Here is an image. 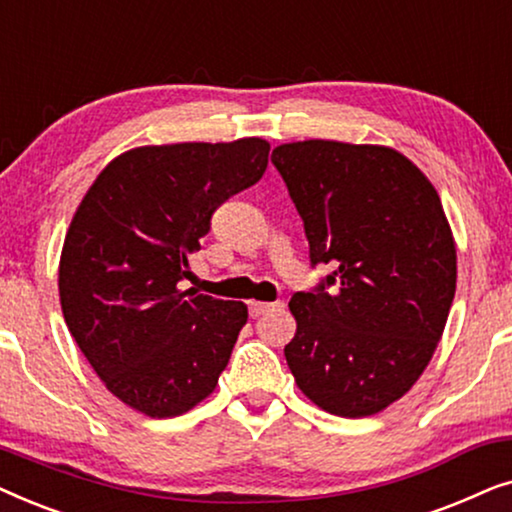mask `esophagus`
<instances>
[{
	"label": "esophagus",
	"mask_w": 512,
	"mask_h": 512,
	"mask_svg": "<svg viewBox=\"0 0 512 512\" xmlns=\"http://www.w3.org/2000/svg\"><path fill=\"white\" fill-rule=\"evenodd\" d=\"M277 307H282V303H261V300H251L249 303V314L251 317H261V314L270 312V310H277Z\"/></svg>",
	"instance_id": "obj_1"
}]
</instances>
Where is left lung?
<instances>
[{
    "mask_svg": "<svg viewBox=\"0 0 512 512\" xmlns=\"http://www.w3.org/2000/svg\"><path fill=\"white\" fill-rule=\"evenodd\" d=\"M272 163L303 219L312 268H333L293 293L286 363L321 410L375 415L419 380L445 331L457 249L443 205L387 146L307 139L277 146Z\"/></svg>",
    "mask_w": 512,
    "mask_h": 512,
    "instance_id": "left-lung-1",
    "label": "left lung"
}]
</instances>
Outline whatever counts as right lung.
I'll use <instances>...</instances> for the list:
<instances>
[{
  "label": "right lung",
  "mask_w": 512,
  "mask_h": 512,
  "mask_svg": "<svg viewBox=\"0 0 512 512\" xmlns=\"http://www.w3.org/2000/svg\"><path fill=\"white\" fill-rule=\"evenodd\" d=\"M270 144L139 146L111 160L76 209L60 256V303L107 389L149 417L212 394L247 305L181 291L188 254L230 195L254 186Z\"/></svg>",
  "instance_id": "obj_1"
}]
</instances>
